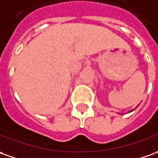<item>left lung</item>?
<instances>
[{
  "label": "left lung",
  "instance_id": "left-lung-1",
  "mask_svg": "<svg viewBox=\"0 0 158 158\" xmlns=\"http://www.w3.org/2000/svg\"><path fill=\"white\" fill-rule=\"evenodd\" d=\"M133 110H134V109H133ZM133 110H131V112H132V111H133Z\"/></svg>",
  "mask_w": 158,
  "mask_h": 158
}]
</instances>
